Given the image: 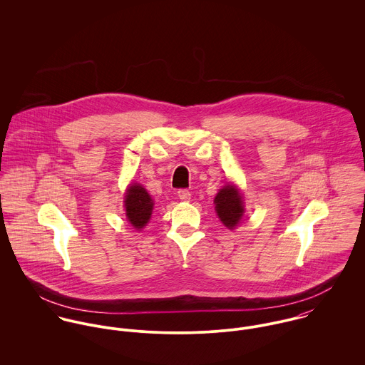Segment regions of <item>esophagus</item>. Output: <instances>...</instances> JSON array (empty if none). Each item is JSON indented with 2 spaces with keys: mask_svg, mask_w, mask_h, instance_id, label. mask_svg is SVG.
<instances>
[{
  "mask_svg": "<svg viewBox=\"0 0 365 365\" xmlns=\"http://www.w3.org/2000/svg\"><path fill=\"white\" fill-rule=\"evenodd\" d=\"M177 195L181 201H190V198H191V194H190L188 190H178Z\"/></svg>",
  "mask_w": 365,
  "mask_h": 365,
  "instance_id": "esophagus-1",
  "label": "esophagus"
}]
</instances>
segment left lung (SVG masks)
<instances>
[{"label": "left lung", "instance_id": "obj_1", "mask_svg": "<svg viewBox=\"0 0 365 365\" xmlns=\"http://www.w3.org/2000/svg\"><path fill=\"white\" fill-rule=\"evenodd\" d=\"M217 217L227 229H235L245 215V202L239 188L233 184L225 185L215 197Z\"/></svg>", "mask_w": 365, "mask_h": 365}]
</instances>
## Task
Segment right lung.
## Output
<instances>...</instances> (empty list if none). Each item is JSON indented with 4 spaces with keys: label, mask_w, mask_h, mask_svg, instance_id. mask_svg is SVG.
<instances>
[{
    "label": "right lung",
    "mask_w": 365,
    "mask_h": 365,
    "mask_svg": "<svg viewBox=\"0 0 365 365\" xmlns=\"http://www.w3.org/2000/svg\"><path fill=\"white\" fill-rule=\"evenodd\" d=\"M125 210L126 219L136 229L140 230L152 217L153 212V200L149 192L140 184H130L125 195Z\"/></svg>",
    "instance_id": "add662e5"
}]
</instances>
